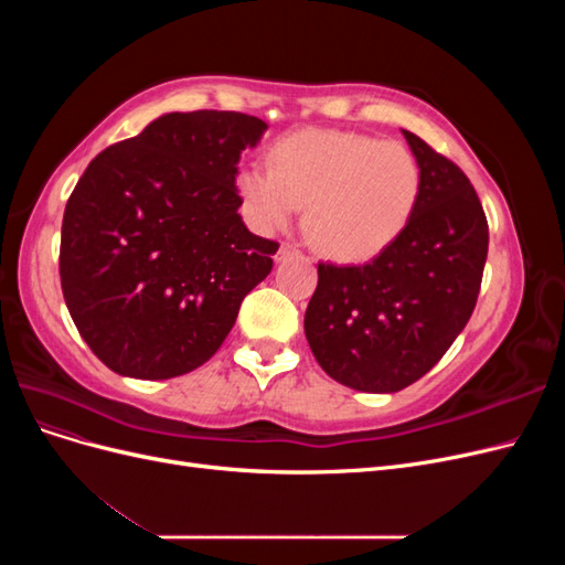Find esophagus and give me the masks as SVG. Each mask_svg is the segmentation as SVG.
Returning <instances> with one entry per match:
<instances>
[{
    "instance_id": "obj_1",
    "label": "esophagus",
    "mask_w": 565,
    "mask_h": 565,
    "mask_svg": "<svg viewBox=\"0 0 565 565\" xmlns=\"http://www.w3.org/2000/svg\"><path fill=\"white\" fill-rule=\"evenodd\" d=\"M297 252H299V249H297L295 245L282 243L280 249H278V254H276V262H282V259H287V256H292V254H297Z\"/></svg>"
}]
</instances>
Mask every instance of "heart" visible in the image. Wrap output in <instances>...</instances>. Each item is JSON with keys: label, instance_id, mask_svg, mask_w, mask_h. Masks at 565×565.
Returning <instances> with one entry per match:
<instances>
[{"label": "heart", "instance_id": "heart-1", "mask_svg": "<svg viewBox=\"0 0 565 565\" xmlns=\"http://www.w3.org/2000/svg\"><path fill=\"white\" fill-rule=\"evenodd\" d=\"M235 188L259 231H280L299 207H309L306 228L318 249L365 262L407 228L422 195V169L398 141L306 129L273 143L268 169L243 167Z\"/></svg>", "mask_w": 565, "mask_h": 565}]
</instances>
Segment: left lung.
<instances>
[{"mask_svg":"<svg viewBox=\"0 0 565 565\" xmlns=\"http://www.w3.org/2000/svg\"><path fill=\"white\" fill-rule=\"evenodd\" d=\"M422 169L407 228L363 266L318 264L303 330L320 367L355 391L393 393L424 377L465 330L488 256V218L471 181L417 134Z\"/></svg>","mask_w":565,"mask_h":565,"instance_id":"8db88e82","label":"left lung"}]
</instances>
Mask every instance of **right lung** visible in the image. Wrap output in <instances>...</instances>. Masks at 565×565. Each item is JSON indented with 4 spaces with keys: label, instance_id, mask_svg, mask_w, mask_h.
<instances>
[{
    "label": "right lung",
    "instance_id": "add662e5",
    "mask_svg": "<svg viewBox=\"0 0 565 565\" xmlns=\"http://www.w3.org/2000/svg\"><path fill=\"white\" fill-rule=\"evenodd\" d=\"M268 125L231 110L162 115L89 162L67 198L61 287L100 363L172 380L207 363L278 243L247 231L235 177Z\"/></svg>",
    "mask_w": 565,
    "mask_h": 565
}]
</instances>
